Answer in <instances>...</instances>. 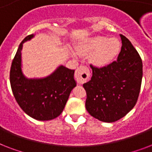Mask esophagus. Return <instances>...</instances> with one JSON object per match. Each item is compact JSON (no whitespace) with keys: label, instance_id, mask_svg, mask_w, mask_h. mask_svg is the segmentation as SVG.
<instances>
[{"label":"esophagus","instance_id":"34e87169","mask_svg":"<svg viewBox=\"0 0 152 152\" xmlns=\"http://www.w3.org/2000/svg\"><path fill=\"white\" fill-rule=\"evenodd\" d=\"M89 77H90V70L88 67L80 65L77 68L76 74H75V78L77 83L80 84H83L87 80L89 79Z\"/></svg>","mask_w":152,"mask_h":152}]
</instances>
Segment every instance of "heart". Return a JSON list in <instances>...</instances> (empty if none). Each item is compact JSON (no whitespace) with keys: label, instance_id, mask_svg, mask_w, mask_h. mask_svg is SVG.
I'll list each match as a JSON object with an SVG mask.
<instances>
[{"label":"heart","instance_id":"1","mask_svg":"<svg viewBox=\"0 0 152 152\" xmlns=\"http://www.w3.org/2000/svg\"><path fill=\"white\" fill-rule=\"evenodd\" d=\"M78 51L91 54V61L97 66H106L116 59L121 50V42L116 38L95 36L80 44Z\"/></svg>","mask_w":152,"mask_h":152}]
</instances>
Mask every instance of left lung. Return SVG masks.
Masks as SVG:
<instances>
[{
    "instance_id": "1",
    "label": "left lung",
    "mask_w": 152,
    "mask_h": 152,
    "mask_svg": "<svg viewBox=\"0 0 152 152\" xmlns=\"http://www.w3.org/2000/svg\"><path fill=\"white\" fill-rule=\"evenodd\" d=\"M120 36L122 46L117 61L102 68L91 64L92 77L83 85L87 110L103 122H114L125 117L137 103L141 87V58L131 42Z\"/></svg>"
}]
</instances>
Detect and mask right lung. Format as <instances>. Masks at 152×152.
<instances>
[{
    "mask_svg": "<svg viewBox=\"0 0 152 152\" xmlns=\"http://www.w3.org/2000/svg\"><path fill=\"white\" fill-rule=\"evenodd\" d=\"M33 37L34 34L27 36L19 46L11 66V88L19 106L27 115L39 121L52 120L62 113L76 86L75 70L60 65L45 78H27L21 69V50L23 42Z\"/></svg>",
    "mask_w": 152,
    "mask_h": 152,
    "instance_id": "right-lung-1",
    "label": "right lung"
}]
</instances>
